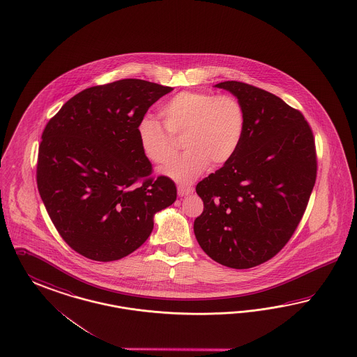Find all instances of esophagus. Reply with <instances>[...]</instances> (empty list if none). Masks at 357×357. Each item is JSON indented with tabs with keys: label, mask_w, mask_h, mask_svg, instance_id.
Here are the masks:
<instances>
[{
	"label": "esophagus",
	"mask_w": 357,
	"mask_h": 357,
	"mask_svg": "<svg viewBox=\"0 0 357 357\" xmlns=\"http://www.w3.org/2000/svg\"><path fill=\"white\" fill-rule=\"evenodd\" d=\"M177 193H178V196L180 197L189 196V195H192V193H193V188L180 185V186L177 188Z\"/></svg>",
	"instance_id": "1"
}]
</instances>
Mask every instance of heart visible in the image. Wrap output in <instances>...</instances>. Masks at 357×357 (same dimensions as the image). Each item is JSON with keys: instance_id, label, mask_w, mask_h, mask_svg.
I'll return each mask as SVG.
<instances>
[{"instance_id": "obj_1", "label": "heart", "mask_w": 357, "mask_h": 357, "mask_svg": "<svg viewBox=\"0 0 357 357\" xmlns=\"http://www.w3.org/2000/svg\"><path fill=\"white\" fill-rule=\"evenodd\" d=\"M160 115L169 132L151 118L139 122V144L147 159L164 164L176 153L174 138H181L186 152L161 172L189 184L211 164L218 168L235 156L245 130V110L232 96L207 92H181L161 106Z\"/></svg>"}]
</instances>
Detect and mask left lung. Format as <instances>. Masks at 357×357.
Returning a JSON list of instances; mask_svg holds the SVG:
<instances>
[{
	"mask_svg": "<svg viewBox=\"0 0 357 357\" xmlns=\"http://www.w3.org/2000/svg\"><path fill=\"white\" fill-rule=\"evenodd\" d=\"M245 110L235 156L196 186L204 211L195 220L201 248L219 264L248 269L272 259L302 218L317 178L309 123L280 97L239 81L215 85Z\"/></svg>",
	"mask_w": 357,
	"mask_h": 357,
	"instance_id": "1",
	"label": "left lung"
}]
</instances>
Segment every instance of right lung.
Listing matches in <instances>:
<instances>
[{
	"mask_svg": "<svg viewBox=\"0 0 357 357\" xmlns=\"http://www.w3.org/2000/svg\"><path fill=\"white\" fill-rule=\"evenodd\" d=\"M125 79L73 96L42 134L36 183L47 213L72 250L114 261L149 239L153 217L176 201L169 177H150L139 144V122L172 92Z\"/></svg>",
	"mask_w": 357,
	"mask_h": 357,
	"instance_id": "add662e5",
	"label": "right lung"
}]
</instances>
